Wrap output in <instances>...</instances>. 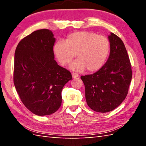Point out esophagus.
<instances>
[{
  "mask_svg": "<svg viewBox=\"0 0 146 146\" xmlns=\"http://www.w3.org/2000/svg\"><path fill=\"white\" fill-rule=\"evenodd\" d=\"M78 74H77V73H72V77L73 78H76V77H78Z\"/></svg>",
  "mask_w": 146,
  "mask_h": 146,
  "instance_id": "obj_1",
  "label": "esophagus"
}]
</instances>
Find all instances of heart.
<instances>
[{
	"label": "heart",
	"mask_w": 146,
	"mask_h": 146,
	"mask_svg": "<svg viewBox=\"0 0 146 146\" xmlns=\"http://www.w3.org/2000/svg\"><path fill=\"white\" fill-rule=\"evenodd\" d=\"M54 55L62 66H67L76 56L70 69L82 71L85 69L94 72L104 65L110 51V42L107 37L91 31L71 33L65 42L58 40L53 48Z\"/></svg>",
	"instance_id": "1"
}]
</instances>
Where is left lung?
<instances>
[{
    "label": "left lung",
    "instance_id": "obj_1",
    "mask_svg": "<svg viewBox=\"0 0 146 146\" xmlns=\"http://www.w3.org/2000/svg\"><path fill=\"white\" fill-rule=\"evenodd\" d=\"M108 38L110 54L106 63L96 73L80 77L88 106L100 113L115 110L124 100L132 78L131 65L124 44L113 33Z\"/></svg>",
    "mask_w": 146,
    "mask_h": 146
}]
</instances>
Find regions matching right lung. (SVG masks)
I'll return each instance as SVG.
<instances>
[{
	"instance_id": "1",
	"label": "right lung",
	"mask_w": 146,
	"mask_h": 146,
	"mask_svg": "<svg viewBox=\"0 0 146 146\" xmlns=\"http://www.w3.org/2000/svg\"><path fill=\"white\" fill-rule=\"evenodd\" d=\"M52 31H33L19 42L15 52L13 82L20 98L35 115H49L60 107L62 90L71 73L54 60Z\"/></svg>"
}]
</instances>
